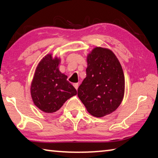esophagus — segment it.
<instances>
[{"label": "esophagus", "mask_w": 158, "mask_h": 158, "mask_svg": "<svg viewBox=\"0 0 158 158\" xmlns=\"http://www.w3.org/2000/svg\"><path fill=\"white\" fill-rule=\"evenodd\" d=\"M73 85H74V87L77 90L78 89V88H79V84H78V83H75V84H73Z\"/></svg>", "instance_id": "1"}]
</instances>
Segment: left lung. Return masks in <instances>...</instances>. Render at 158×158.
<instances>
[{"instance_id": "1", "label": "left lung", "mask_w": 158, "mask_h": 158, "mask_svg": "<svg viewBox=\"0 0 158 158\" xmlns=\"http://www.w3.org/2000/svg\"><path fill=\"white\" fill-rule=\"evenodd\" d=\"M86 77L78 89V97L89 114L103 117L116 111L125 93L122 66L111 50L95 47L87 55Z\"/></svg>"}]
</instances>
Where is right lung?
<instances>
[{
    "mask_svg": "<svg viewBox=\"0 0 158 158\" xmlns=\"http://www.w3.org/2000/svg\"><path fill=\"white\" fill-rule=\"evenodd\" d=\"M60 58L48 53L42 58L35 71L31 85L34 105L42 111L52 114L65 102L77 95V90L61 73L58 66Z\"/></svg>",
    "mask_w": 158,
    "mask_h": 158,
    "instance_id": "right-lung-1",
    "label": "right lung"
}]
</instances>
